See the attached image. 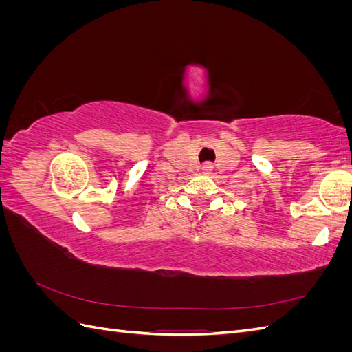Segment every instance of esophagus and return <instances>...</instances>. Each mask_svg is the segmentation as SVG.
Here are the masks:
<instances>
[{
	"mask_svg": "<svg viewBox=\"0 0 352 352\" xmlns=\"http://www.w3.org/2000/svg\"><path fill=\"white\" fill-rule=\"evenodd\" d=\"M212 168H214V167H212V164H211V163H206L204 166L201 167V172H202V175L210 176V175L212 173Z\"/></svg>",
	"mask_w": 352,
	"mask_h": 352,
	"instance_id": "obj_1",
	"label": "esophagus"
}]
</instances>
